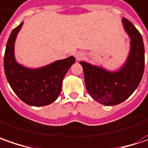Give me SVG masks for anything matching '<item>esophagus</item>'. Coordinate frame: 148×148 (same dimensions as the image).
I'll return each mask as SVG.
<instances>
[{
	"mask_svg": "<svg viewBox=\"0 0 148 148\" xmlns=\"http://www.w3.org/2000/svg\"><path fill=\"white\" fill-rule=\"evenodd\" d=\"M83 56H84V55L81 53V52H77V53L75 54V57H76L77 60H80V59H82Z\"/></svg>",
	"mask_w": 148,
	"mask_h": 148,
	"instance_id": "34e87169",
	"label": "esophagus"
}]
</instances>
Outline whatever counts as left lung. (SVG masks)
Returning <instances> with one entry per match:
<instances>
[{"mask_svg": "<svg viewBox=\"0 0 148 148\" xmlns=\"http://www.w3.org/2000/svg\"><path fill=\"white\" fill-rule=\"evenodd\" d=\"M130 35L131 49L125 64L117 72L80 62L84 73L86 89L99 103L115 106L125 101L138 88L144 71V45L141 33L126 18H122Z\"/></svg>", "mask_w": 148, "mask_h": 148, "instance_id": "left-lung-1", "label": "left lung"}]
</instances>
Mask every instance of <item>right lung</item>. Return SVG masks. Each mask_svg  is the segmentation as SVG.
I'll list each match as a JSON object with an SVG mask.
<instances>
[{
  "mask_svg": "<svg viewBox=\"0 0 148 148\" xmlns=\"http://www.w3.org/2000/svg\"><path fill=\"white\" fill-rule=\"evenodd\" d=\"M22 24L13 29L8 39L4 56L5 74L21 101L33 106H47L57 99L64 75L75 62V58L70 56L36 69H27L18 64L14 56V44Z\"/></svg>",
  "mask_w": 148,
  "mask_h": 148,
  "instance_id": "right-lung-1",
  "label": "right lung"
}]
</instances>
